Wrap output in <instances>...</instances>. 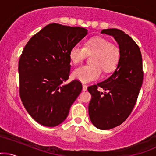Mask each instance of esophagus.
<instances>
[{"mask_svg":"<svg viewBox=\"0 0 156 156\" xmlns=\"http://www.w3.org/2000/svg\"><path fill=\"white\" fill-rule=\"evenodd\" d=\"M82 87H83V89H82V90H83V91H87V85L83 84V85H82Z\"/></svg>","mask_w":156,"mask_h":156,"instance_id":"34e87169","label":"esophagus"}]
</instances>
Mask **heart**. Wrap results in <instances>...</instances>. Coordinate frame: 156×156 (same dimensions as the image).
Wrapping results in <instances>:
<instances>
[{
  "label": "heart",
  "instance_id": "obj_1",
  "mask_svg": "<svg viewBox=\"0 0 156 156\" xmlns=\"http://www.w3.org/2000/svg\"><path fill=\"white\" fill-rule=\"evenodd\" d=\"M87 55H94L92 65H85L73 72L72 76L82 83H90L100 78L101 69L106 73L115 68L120 59L119 47L107 38L96 36L88 39L83 47L75 44L69 50V59L73 64L78 65L86 58Z\"/></svg>",
  "mask_w": 156,
  "mask_h": 156
}]
</instances>
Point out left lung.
<instances>
[{
    "mask_svg": "<svg viewBox=\"0 0 156 156\" xmlns=\"http://www.w3.org/2000/svg\"><path fill=\"white\" fill-rule=\"evenodd\" d=\"M114 37L121 51L117 67L104 81L87 88L91 94L89 115L95 127L110 129L122 124L136 105L143 83L142 57L139 47L130 36L118 29L101 32ZM101 87L104 94L97 90Z\"/></svg>",
    "mask_w": 156,
    "mask_h": 156,
    "instance_id": "obj_1",
    "label": "left lung"
}]
</instances>
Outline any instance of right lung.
I'll use <instances>...</instances> for the list:
<instances>
[{
  "instance_id": "add662e5",
  "label": "right lung",
  "mask_w": 156,
  "mask_h": 156,
  "mask_svg": "<svg viewBox=\"0 0 156 156\" xmlns=\"http://www.w3.org/2000/svg\"><path fill=\"white\" fill-rule=\"evenodd\" d=\"M83 27L50 23L30 39L18 64L20 96L35 121L55 126L67 118L70 107L82 90L80 81L67 84L69 50L87 35Z\"/></svg>"
}]
</instances>
